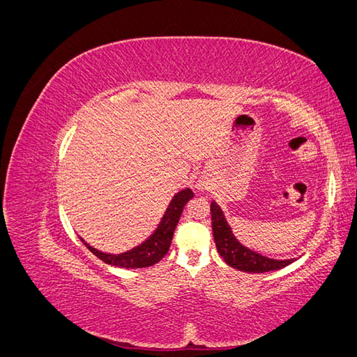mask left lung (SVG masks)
Segmentation results:
<instances>
[{
  "label": "left lung",
  "mask_w": 357,
  "mask_h": 357,
  "mask_svg": "<svg viewBox=\"0 0 357 357\" xmlns=\"http://www.w3.org/2000/svg\"><path fill=\"white\" fill-rule=\"evenodd\" d=\"M211 211V228L215 247H218L219 255L223 257V261L229 266L238 269L244 273H269L282 269L295 259H286V261H278V259H271L262 256L261 253H256L250 248L243 245L238 240L235 238L231 226L225 219V214L222 208L214 201L210 205Z\"/></svg>",
  "instance_id": "1"
}]
</instances>
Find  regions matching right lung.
I'll list each match as a JSON object with an SVG mask.
<instances>
[{"mask_svg": "<svg viewBox=\"0 0 357 357\" xmlns=\"http://www.w3.org/2000/svg\"><path fill=\"white\" fill-rule=\"evenodd\" d=\"M193 198V192L190 189H183L178 193L172 197L168 208L164 214V218L160 219L158 228L155 232L149 236L146 241H143L139 245L131 248L125 253L119 255H110L96 250L80 236L82 243L89 248V250L101 259L102 262L119 266V268H126V269H135V268H146L158 264L162 257H164L171 245L172 235H174L176 226L180 220V215L183 213L185 205Z\"/></svg>", "mask_w": 357, "mask_h": 357, "instance_id": "1", "label": "right lung"}]
</instances>
